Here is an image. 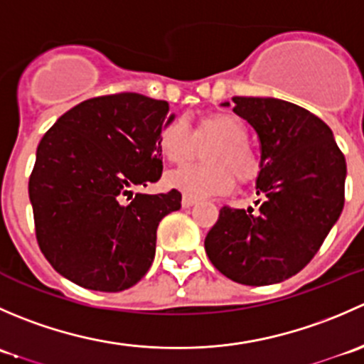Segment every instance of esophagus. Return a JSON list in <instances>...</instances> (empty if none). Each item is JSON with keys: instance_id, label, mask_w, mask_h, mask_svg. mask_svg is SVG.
<instances>
[{"instance_id": "1", "label": "esophagus", "mask_w": 364, "mask_h": 364, "mask_svg": "<svg viewBox=\"0 0 364 364\" xmlns=\"http://www.w3.org/2000/svg\"><path fill=\"white\" fill-rule=\"evenodd\" d=\"M197 203H199V200L193 199V197H190V196H183V199H181L183 208H192V205H196Z\"/></svg>"}]
</instances>
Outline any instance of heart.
Returning a JSON list of instances; mask_svg holds the SVG:
<instances>
[{
    "label": "heart",
    "mask_w": 364,
    "mask_h": 364,
    "mask_svg": "<svg viewBox=\"0 0 364 364\" xmlns=\"http://www.w3.org/2000/svg\"><path fill=\"white\" fill-rule=\"evenodd\" d=\"M250 130L241 117L213 112L197 121L190 132L183 121H168L159 134V148L171 164H185L196 155L197 144L205 146L204 165H192L165 176L168 188L190 197H213L230 192L236 183L250 181L259 172V160L248 146Z\"/></svg>",
    "instance_id": "obj_1"
}]
</instances>
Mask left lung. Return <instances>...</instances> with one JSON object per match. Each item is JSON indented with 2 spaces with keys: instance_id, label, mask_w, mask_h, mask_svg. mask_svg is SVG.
<instances>
[{
  "instance_id": "obj_1",
  "label": "left lung",
  "mask_w": 364,
  "mask_h": 364,
  "mask_svg": "<svg viewBox=\"0 0 364 364\" xmlns=\"http://www.w3.org/2000/svg\"><path fill=\"white\" fill-rule=\"evenodd\" d=\"M232 102V111L252 124L260 141L259 209H220L205 236V253L237 284H280L314 259L338 222L345 156L331 128L299 105L271 97Z\"/></svg>"
}]
</instances>
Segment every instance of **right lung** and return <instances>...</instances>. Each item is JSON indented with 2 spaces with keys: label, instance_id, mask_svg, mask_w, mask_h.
<instances>
[{
  "label": "right lung",
  "instance_id": "obj_1",
  "mask_svg": "<svg viewBox=\"0 0 364 364\" xmlns=\"http://www.w3.org/2000/svg\"><path fill=\"white\" fill-rule=\"evenodd\" d=\"M165 100L139 93L90 98L40 141L29 178L36 240L50 266L84 289L119 292L155 259L156 229L181 193H134L161 176Z\"/></svg>",
  "mask_w": 364,
  "mask_h": 364
}]
</instances>
